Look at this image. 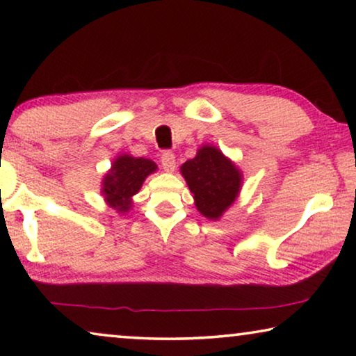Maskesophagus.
I'll return each mask as SVG.
<instances>
[{
  "instance_id": "esophagus-1",
  "label": "esophagus",
  "mask_w": 356,
  "mask_h": 356,
  "mask_svg": "<svg viewBox=\"0 0 356 356\" xmlns=\"http://www.w3.org/2000/svg\"><path fill=\"white\" fill-rule=\"evenodd\" d=\"M161 166L166 172H172L176 170V156L172 152H163L161 155Z\"/></svg>"
}]
</instances>
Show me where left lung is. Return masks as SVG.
I'll return each instance as SVG.
<instances>
[{
	"instance_id": "left-lung-1",
	"label": "left lung",
	"mask_w": 356,
	"mask_h": 356,
	"mask_svg": "<svg viewBox=\"0 0 356 356\" xmlns=\"http://www.w3.org/2000/svg\"><path fill=\"white\" fill-rule=\"evenodd\" d=\"M180 174L207 220H220L240 195L243 172L213 144H202L196 156L180 166Z\"/></svg>"
}]
</instances>
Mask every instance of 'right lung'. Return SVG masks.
<instances>
[{"instance_id":"add662e5","label":"right lung","mask_w":356,"mask_h":356,"mask_svg":"<svg viewBox=\"0 0 356 356\" xmlns=\"http://www.w3.org/2000/svg\"><path fill=\"white\" fill-rule=\"evenodd\" d=\"M156 170L159 166L149 159L130 154L118 155L102 179L100 193L106 206L118 213H129L134 206V196L141 190L147 176Z\"/></svg>"}]
</instances>
